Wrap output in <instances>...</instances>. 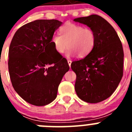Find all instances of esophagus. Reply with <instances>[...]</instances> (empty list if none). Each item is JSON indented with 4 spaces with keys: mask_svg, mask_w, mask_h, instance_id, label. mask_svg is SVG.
<instances>
[{
    "mask_svg": "<svg viewBox=\"0 0 132 132\" xmlns=\"http://www.w3.org/2000/svg\"><path fill=\"white\" fill-rule=\"evenodd\" d=\"M67 62H68V64H69V67H71V60H69V59H68V60H67Z\"/></svg>",
    "mask_w": 132,
    "mask_h": 132,
    "instance_id": "1",
    "label": "esophagus"
}]
</instances>
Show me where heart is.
<instances>
[{"label":"heart","mask_w":132,"mask_h":132,"mask_svg":"<svg viewBox=\"0 0 132 132\" xmlns=\"http://www.w3.org/2000/svg\"><path fill=\"white\" fill-rule=\"evenodd\" d=\"M60 35L52 36L51 44L57 53L62 54L69 47L67 57L77 54L84 57L94 48L96 36L93 29L73 23H66L59 29Z\"/></svg>","instance_id":"b5f03b06"}]
</instances>
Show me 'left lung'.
<instances>
[{
  "label": "left lung",
  "mask_w": 132,
  "mask_h": 132,
  "mask_svg": "<svg viewBox=\"0 0 132 132\" xmlns=\"http://www.w3.org/2000/svg\"><path fill=\"white\" fill-rule=\"evenodd\" d=\"M88 26L96 36L91 52L71 63L76 73L75 89L79 98L97 103L113 94L123 76V51L116 31L102 17L96 14L74 19Z\"/></svg>",
  "instance_id": "obj_1"
}]
</instances>
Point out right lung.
Listing matches in <instances>:
<instances>
[{
    "mask_svg": "<svg viewBox=\"0 0 132 132\" xmlns=\"http://www.w3.org/2000/svg\"><path fill=\"white\" fill-rule=\"evenodd\" d=\"M62 22L37 20L20 27L9 51V71L15 91L27 102L45 106L55 99L58 87L69 69L67 59L56 52L51 55L55 31Z\"/></svg>",
    "mask_w": 132,
    "mask_h": 132,
    "instance_id": "1",
    "label": "right lung"
}]
</instances>
